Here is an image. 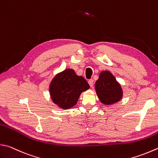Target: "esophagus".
<instances>
[{"mask_svg":"<svg viewBox=\"0 0 158 158\" xmlns=\"http://www.w3.org/2000/svg\"><path fill=\"white\" fill-rule=\"evenodd\" d=\"M88 83H89V85H90L91 87H94V80H93V79L89 80Z\"/></svg>","mask_w":158,"mask_h":158,"instance_id":"obj_1","label":"esophagus"}]
</instances>
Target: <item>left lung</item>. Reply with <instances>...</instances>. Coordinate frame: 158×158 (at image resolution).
I'll use <instances>...</instances> for the list:
<instances>
[{"label": "left lung", "instance_id": "left-lung-1", "mask_svg": "<svg viewBox=\"0 0 158 158\" xmlns=\"http://www.w3.org/2000/svg\"><path fill=\"white\" fill-rule=\"evenodd\" d=\"M98 99L103 105H113L123 97V90L120 83L109 71H102L95 84Z\"/></svg>", "mask_w": 158, "mask_h": 158}]
</instances>
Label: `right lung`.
Segmentation results:
<instances>
[{"label": "right lung", "instance_id": "add662e5", "mask_svg": "<svg viewBox=\"0 0 158 158\" xmlns=\"http://www.w3.org/2000/svg\"><path fill=\"white\" fill-rule=\"evenodd\" d=\"M82 76L77 75L72 69L59 72L50 82L49 91L52 102L62 109L75 106L82 92L89 89Z\"/></svg>", "mask_w": 158, "mask_h": 158}]
</instances>
